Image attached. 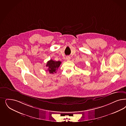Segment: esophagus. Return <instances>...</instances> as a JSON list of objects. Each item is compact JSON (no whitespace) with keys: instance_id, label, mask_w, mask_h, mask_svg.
Returning <instances> with one entry per match:
<instances>
[{"instance_id":"obj_1","label":"esophagus","mask_w":126,"mask_h":126,"mask_svg":"<svg viewBox=\"0 0 126 126\" xmlns=\"http://www.w3.org/2000/svg\"><path fill=\"white\" fill-rule=\"evenodd\" d=\"M66 60H67V61H68V60H70V57H69V56H68V57H66Z\"/></svg>"}]
</instances>
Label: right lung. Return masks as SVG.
Masks as SVG:
<instances>
[{"label": "right lung", "mask_w": 126, "mask_h": 126, "mask_svg": "<svg viewBox=\"0 0 126 126\" xmlns=\"http://www.w3.org/2000/svg\"><path fill=\"white\" fill-rule=\"evenodd\" d=\"M61 63V62L60 61H55L50 59L49 61H48L46 66L48 67V71L49 73L54 74L56 73L57 70L59 67Z\"/></svg>", "instance_id": "obj_1"}]
</instances>
